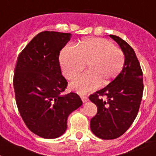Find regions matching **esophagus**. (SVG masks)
Returning <instances> with one entry per match:
<instances>
[{
	"instance_id": "1",
	"label": "esophagus",
	"mask_w": 156,
	"mask_h": 156,
	"mask_svg": "<svg viewBox=\"0 0 156 156\" xmlns=\"http://www.w3.org/2000/svg\"><path fill=\"white\" fill-rule=\"evenodd\" d=\"M81 98H82V101L83 102H87L88 101V98H87V96L81 95Z\"/></svg>"
}]
</instances>
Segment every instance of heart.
<instances>
[{"label":"heart","instance_id":"1","mask_svg":"<svg viewBox=\"0 0 156 156\" xmlns=\"http://www.w3.org/2000/svg\"><path fill=\"white\" fill-rule=\"evenodd\" d=\"M59 60L63 74L69 80L75 79L87 64L88 72L71 85L74 90L85 94L98 88L100 84H110L122 71L125 58L122 50L111 41L89 37L81 41L77 48H64Z\"/></svg>","mask_w":156,"mask_h":156}]
</instances>
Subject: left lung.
<instances>
[{
    "instance_id": "8db88e82",
    "label": "left lung",
    "mask_w": 156,
    "mask_h": 156,
    "mask_svg": "<svg viewBox=\"0 0 156 156\" xmlns=\"http://www.w3.org/2000/svg\"><path fill=\"white\" fill-rule=\"evenodd\" d=\"M110 37L120 46L125 62L122 71L110 84L89 97L98 107L90 120L91 131L102 140L119 138L128 130L137 116L144 92L143 72L134 49L119 37Z\"/></svg>"
}]
</instances>
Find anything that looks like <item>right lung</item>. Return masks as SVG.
I'll return each instance as SVG.
<instances>
[{
    "label": "right lung",
    "instance_id": "1",
    "mask_svg": "<svg viewBox=\"0 0 156 156\" xmlns=\"http://www.w3.org/2000/svg\"><path fill=\"white\" fill-rule=\"evenodd\" d=\"M71 36L40 33L19 54L15 67L13 87L20 115L28 128L44 139L62 135L68 116L82 105L77 94H63L68 82L62 75L58 58Z\"/></svg>",
    "mask_w": 156,
    "mask_h": 156
}]
</instances>
